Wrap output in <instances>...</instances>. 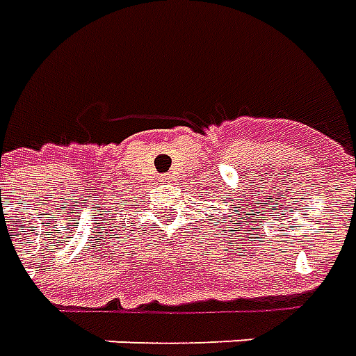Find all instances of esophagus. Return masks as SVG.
<instances>
[{
    "label": "esophagus",
    "mask_w": 356,
    "mask_h": 356,
    "mask_svg": "<svg viewBox=\"0 0 356 356\" xmlns=\"http://www.w3.org/2000/svg\"><path fill=\"white\" fill-rule=\"evenodd\" d=\"M168 180H170V176H161V182H168Z\"/></svg>",
    "instance_id": "1"
}]
</instances>
